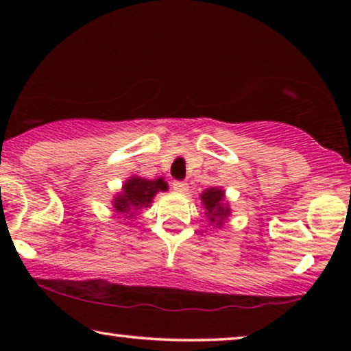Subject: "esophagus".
Listing matches in <instances>:
<instances>
[{"mask_svg":"<svg viewBox=\"0 0 351 351\" xmlns=\"http://www.w3.org/2000/svg\"><path fill=\"white\" fill-rule=\"evenodd\" d=\"M172 186H174V190L177 191V193L185 195L186 191H189V185H186L185 182H174V184H172Z\"/></svg>","mask_w":351,"mask_h":351,"instance_id":"obj_1","label":"esophagus"}]
</instances>
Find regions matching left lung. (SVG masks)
<instances>
[{
    "instance_id": "8db88e82",
    "label": "left lung",
    "mask_w": 351,
    "mask_h": 351,
    "mask_svg": "<svg viewBox=\"0 0 351 351\" xmlns=\"http://www.w3.org/2000/svg\"><path fill=\"white\" fill-rule=\"evenodd\" d=\"M201 204L206 210V217L214 228H222L232 215V208L225 198V190L220 186H210L199 195Z\"/></svg>"
}]
</instances>
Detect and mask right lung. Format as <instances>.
Segmentation results:
<instances>
[{
	"label": "right lung",
	"mask_w": 351,
	"mask_h": 351,
	"mask_svg": "<svg viewBox=\"0 0 351 351\" xmlns=\"http://www.w3.org/2000/svg\"><path fill=\"white\" fill-rule=\"evenodd\" d=\"M160 191H167V184L162 177L148 180L141 176H131L113 196V213L123 215L124 219H136L142 209L150 208L153 198Z\"/></svg>",
	"instance_id": "add662e5"
}]
</instances>
